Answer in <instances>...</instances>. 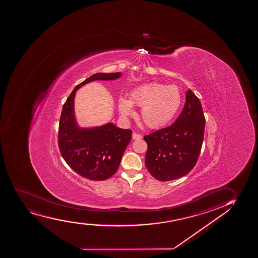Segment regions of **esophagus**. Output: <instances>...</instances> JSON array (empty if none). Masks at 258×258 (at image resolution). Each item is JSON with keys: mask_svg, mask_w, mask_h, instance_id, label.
<instances>
[{"mask_svg": "<svg viewBox=\"0 0 258 258\" xmlns=\"http://www.w3.org/2000/svg\"><path fill=\"white\" fill-rule=\"evenodd\" d=\"M140 139H142V136H141L140 134H135V133L133 134V140H140Z\"/></svg>", "mask_w": 258, "mask_h": 258, "instance_id": "esophagus-1", "label": "esophagus"}]
</instances>
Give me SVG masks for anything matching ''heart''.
Masks as SVG:
<instances>
[{"label":"heart","mask_w":258,"mask_h":258,"mask_svg":"<svg viewBox=\"0 0 258 258\" xmlns=\"http://www.w3.org/2000/svg\"><path fill=\"white\" fill-rule=\"evenodd\" d=\"M181 94L175 85L167 86L149 83L136 87L130 93V99H118L119 113L124 117L134 113V106L141 107L140 115L147 126L157 128L169 123L181 105Z\"/></svg>","instance_id":"obj_1"}]
</instances>
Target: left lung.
<instances>
[{
  "label": "left lung",
  "instance_id": "8db88e82",
  "mask_svg": "<svg viewBox=\"0 0 258 258\" xmlns=\"http://www.w3.org/2000/svg\"><path fill=\"white\" fill-rule=\"evenodd\" d=\"M205 122L202 103L188 89L186 103L176 120L144 137L148 145L145 166L153 177L172 181L192 170L202 150Z\"/></svg>",
  "mask_w": 258,
  "mask_h": 258
}]
</instances>
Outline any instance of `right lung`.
I'll return each instance as SVG.
<instances>
[{
    "mask_svg": "<svg viewBox=\"0 0 258 258\" xmlns=\"http://www.w3.org/2000/svg\"><path fill=\"white\" fill-rule=\"evenodd\" d=\"M121 76V72L92 75L76 86L62 107L58 128L60 153L71 169L92 181H104L115 174L133 132L117 127L113 123L79 127L75 115V96L87 83L115 80Z\"/></svg>",
    "mask_w": 258,
    "mask_h": 258,
    "instance_id": "right-lung-1",
    "label": "right lung"
}]
</instances>
